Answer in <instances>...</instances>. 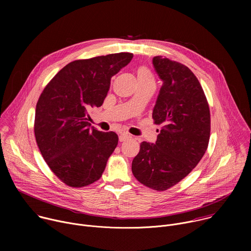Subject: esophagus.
<instances>
[{
	"instance_id": "obj_1",
	"label": "esophagus",
	"mask_w": 251,
	"mask_h": 251,
	"mask_svg": "<svg viewBox=\"0 0 251 251\" xmlns=\"http://www.w3.org/2000/svg\"><path fill=\"white\" fill-rule=\"evenodd\" d=\"M129 138H131V136H130V134H128V133H121L120 135H119V141L120 142H124V141H126V140H128Z\"/></svg>"
}]
</instances>
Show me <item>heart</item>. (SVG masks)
<instances>
[{"instance_id": "obj_1", "label": "heart", "mask_w": 251, "mask_h": 251, "mask_svg": "<svg viewBox=\"0 0 251 251\" xmlns=\"http://www.w3.org/2000/svg\"><path fill=\"white\" fill-rule=\"evenodd\" d=\"M138 81L154 82V78H153L151 71L146 67L139 68V70H138Z\"/></svg>"}]
</instances>
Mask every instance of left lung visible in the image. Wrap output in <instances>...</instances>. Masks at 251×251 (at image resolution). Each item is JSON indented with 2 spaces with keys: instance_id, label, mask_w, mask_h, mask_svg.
I'll return each mask as SVG.
<instances>
[{
  "instance_id": "left-lung-1",
  "label": "left lung",
  "mask_w": 251,
  "mask_h": 251,
  "mask_svg": "<svg viewBox=\"0 0 251 251\" xmlns=\"http://www.w3.org/2000/svg\"><path fill=\"white\" fill-rule=\"evenodd\" d=\"M152 62L163 82L152 116L162 127L155 144L141 143L132 173L141 184L165 191L188 176L204 155L210 114L203 90L189 67L162 56Z\"/></svg>"
}]
</instances>
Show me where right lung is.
<instances>
[{"instance_id":"right-lung-1","label":"right lung","mask_w":251,"mask_h":251,"mask_svg":"<svg viewBox=\"0 0 251 251\" xmlns=\"http://www.w3.org/2000/svg\"><path fill=\"white\" fill-rule=\"evenodd\" d=\"M132 58V53L119 52L75 60L58 71L40 96L35 140L50 170L69 187H85L100 178L118 144L115 132L91 126L88 111L102 105L111 77Z\"/></svg>"}]
</instances>
